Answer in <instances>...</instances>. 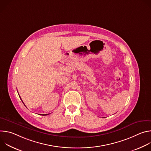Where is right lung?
Instances as JSON below:
<instances>
[{
  "instance_id": "obj_1",
  "label": "right lung",
  "mask_w": 151,
  "mask_h": 151,
  "mask_svg": "<svg viewBox=\"0 0 151 151\" xmlns=\"http://www.w3.org/2000/svg\"><path fill=\"white\" fill-rule=\"evenodd\" d=\"M20 99H21V97H20ZM21 101H22V100H21ZM24 106H26L25 104H24ZM41 115H42V114H41ZM48 115V114H42V115Z\"/></svg>"
}]
</instances>
